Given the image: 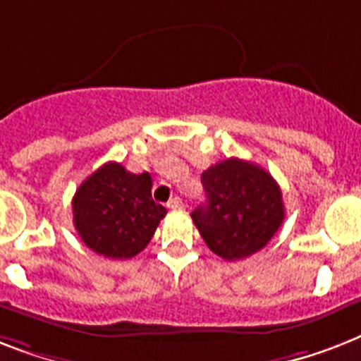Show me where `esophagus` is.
Returning a JSON list of instances; mask_svg holds the SVG:
<instances>
[{"label":"esophagus","instance_id":"34e87169","mask_svg":"<svg viewBox=\"0 0 361 361\" xmlns=\"http://www.w3.org/2000/svg\"><path fill=\"white\" fill-rule=\"evenodd\" d=\"M183 199L180 197H173V199H169V203H167V207H169V209H183Z\"/></svg>","mask_w":361,"mask_h":361}]
</instances>
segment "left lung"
I'll return each instance as SVG.
<instances>
[{"label": "left lung", "instance_id": "left-lung-1", "mask_svg": "<svg viewBox=\"0 0 361 361\" xmlns=\"http://www.w3.org/2000/svg\"><path fill=\"white\" fill-rule=\"evenodd\" d=\"M207 203L192 212L204 244L226 261H240L267 246L285 218L278 183L257 164L227 158L201 175Z\"/></svg>", "mask_w": 361, "mask_h": 361}]
</instances>
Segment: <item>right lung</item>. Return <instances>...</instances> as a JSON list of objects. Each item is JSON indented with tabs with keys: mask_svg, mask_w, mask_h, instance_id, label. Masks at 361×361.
Returning a JSON list of instances; mask_svg holds the SVG:
<instances>
[{
	"mask_svg": "<svg viewBox=\"0 0 361 361\" xmlns=\"http://www.w3.org/2000/svg\"><path fill=\"white\" fill-rule=\"evenodd\" d=\"M149 173L126 171L117 162L99 167L72 199L74 227L83 244L108 259H130L151 242L166 207L152 201Z\"/></svg>",
	"mask_w": 361,
	"mask_h": 361,
	"instance_id": "obj_1",
	"label": "right lung"
}]
</instances>
